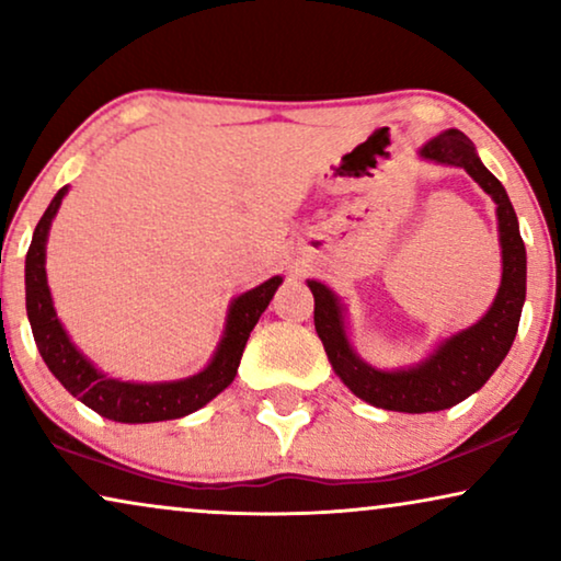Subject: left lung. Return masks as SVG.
Masks as SVG:
<instances>
[{
	"instance_id": "8db88e82",
	"label": "left lung",
	"mask_w": 561,
	"mask_h": 561,
	"mask_svg": "<svg viewBox=\"0 0 561 561\" xmlns=\"http://www.w3.org/2000/svg\"><path fill=\"white\" fill-rule=\"evenodd\" d=\"M421 156L436 160V163L465 168L497 204L503 280L485 317L465 332L449 336L426 363L411 367V370H375L352 352L347 334H344L342 309L332 290L317 280H309L313 294V327H317L334 373L363 401L378 405V409L403 413L451 409L485 386L516 340L520 309L526 301V248L518 232L516 211H513L503 183L480 163L470 137L459 129H447L432 142H426Z\"/></svg>"
}]
</instances>
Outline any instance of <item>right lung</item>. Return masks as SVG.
<instances>
[{
  "instance_id": "add662e5",
  "label": "right lung",
  "mask_w": 561,
  "mask_h": 561,
  "mask_svg": "<svg viewBox=\"0 0 561 561\" xmlns=\"http://www.w3.org/2000/svg\"><path fill=\"white\" fill-rule=\"evenodd\" d=\"M66 191V186L58 191L41 221H37L25 260L27 319L48 370L56 375L68 393L87 403L91 411H96L104 419L119 421V424H150V421L181 419L186 413L202 409L234 380L252 327L257 324L260 313L267 309L283 278L275 275L263 286L234 298L227 317L225 336H221L217 355H214L204 373L179 382H152V386L106 378L68 340L56 317V309H53L48 280H45V240H48L50 221L56 217Z\"/></svg>"
}]
</instances>
